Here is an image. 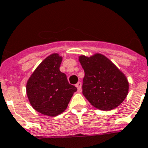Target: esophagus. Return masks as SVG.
Here are the masks:
<instances>
[{
	"mask_svg": "<svg viewBox=\"0 0 148 148\" xmlns=\"http://www.w3.org/2000/svg\"><path fill=\"white\" fill-rule=\"evenodd\" d=\"M75 86L77 87V90H78V91L79 92V91L81 90V88H82V83H81L80 82H78V83L75 84Z\"/></svg>",
	"mask_w": 148,
	"mask_h": 148,
	"instance_id": "esophagus-1",
	"label": "esophagus"
}]
</instances>
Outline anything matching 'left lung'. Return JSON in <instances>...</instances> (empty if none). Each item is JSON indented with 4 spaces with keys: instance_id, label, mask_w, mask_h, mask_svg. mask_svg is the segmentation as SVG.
Returning <instances> with one entry per match:
<instances>
[{
    "instance_id": "left-lung-1",
    "label": "left lung",
    "mask_w": 148,
    "mask_h": 148,
    "mask_svg": "<svg viewBox=\"0 0 148 148\" xmlns=\"http://www.w3.org/2000/svg\"><path fill=\"white\" fill-rule=\"evenodd\" d=\"M79 61L85 73L83 94L88 101L104 111L118 107L128 94L129 83L125 75L103 54L81 55Z\"/></svg>"
}]
</instances>
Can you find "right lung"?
I'll return each mask as SVG.
<instances>
[{
  "label": "right lung",
  "instance_id": "right-lung-1",
  "mask_svg": "<svg viewBox=\"0 0 148 148\" xmlns=\"http://www.w3.org/2000/svg\"><path fill=\"white\" fill-rule=\"evenodd\" d=\"M62 58L58 54L47 57L36 68L26 84V94L32 107L43 115L56 116L68 107L77 88L69 83L60 71Z\"/></svg>",
  "mask_w": 148,
  "mask_h": 148
}]
</instances>
